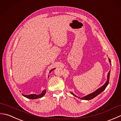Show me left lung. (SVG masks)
I'll use <instances>...</instances> for the list:
<instances>
[{
	"label": "left lung",
	"mask_w": 121,
	"mask_h": 121,
	"mask_svg": "<svg viewBox=\"0 0 121 121\" xmlns=\"http://www.w3.org/2000/svg\"><path fill=\"white\" fill-rule=\"evenodd\" d=\"M109 62L110 63V65H111V60H110V59L109 58ZM110 71H109V72H108V75H107V80L106 81V83H105V84L104 85H102L101 87H100V88H99L98 89H97L96 91H95L94 92H92V93L90 94L89 95H86V96H84L83 97H78V96H76V95L73 94V92H71V94L72 95H73V96H75L76 97L78 98L79 99H83V100H91L92 99L94 98L95 97H96V96H97L99 94H100V93H101V92L104 91L105 89L106 88V87H107V86L108 85V84H109V78H110Z\"/></svg>",
	"instance_id": "obj_1"
}]
</instances>
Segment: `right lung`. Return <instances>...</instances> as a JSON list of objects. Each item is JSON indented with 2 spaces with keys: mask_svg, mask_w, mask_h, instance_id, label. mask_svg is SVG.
<instances>
[{
  "mask_svg": "<svg viewBox=\"0 0 121 121\" xmlns=\"http://www.w3.org/2000/svg\"><path fill=\"white\" fill-rule=\"evenodd\" d=\"M55 68H54L52 70H50L49 72V73L51 72V71H53V70H55ZM49 75H48V78ZM46 89H44L43 90V91L42 92V93L39 94V95H36V94H30L29 95H24L22 94V95L24 97L27 98L28 99H38V98H42L43 97L44 95L46 94Z\"/></svg>",
  "mask_w": 121,
  "mask_h": 121,
  "instance_id": "right-lung-1",
  "label": "right lung"
}]
</instances>
